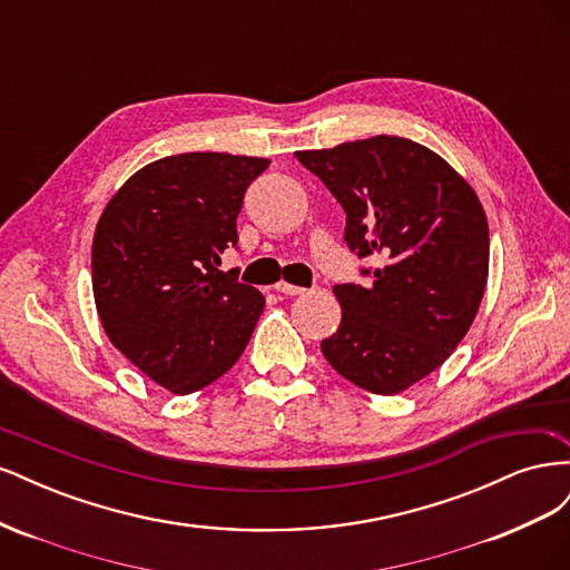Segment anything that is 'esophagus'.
Returning <instances> with one entry per match:
<instances>
[{"instance_id":"34e87169","label":"esophagus","mask_w":570,"mask_h":570,"mask_svg":"<svg viewBox=\"0 0 570 570\" xmlns=\"http://www.w3.org/2000/svg\"><path fill=\"white\" fill-rule=\"evenodd\" d=\"M275 292H281V295H289V297H295V295H304V287H297V285H289V283H285V281H281V283H275Z\"/></svg>"}]
</instances>
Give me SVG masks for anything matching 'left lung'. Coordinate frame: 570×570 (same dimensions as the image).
<instances>
[{
  "label": "left lung",
  "mask_w": 570,
  "mask_h": 570,
  "mask_svg": "<svg viewBox=\"0 0 570 570\" xmlns=\"http://www.w3.org/2000/svg\"><path fill=\"white\" fill-rule=\"evenodd\" d=\"M295 157L347 214L344 239L377 256L373 283L335 285L340 327L321 352L373 394H400L442 366L473 325L490 271L475 189L440 154L396 135Z\"/></svg>",
  "instance_id": "1"
}]
</instances>
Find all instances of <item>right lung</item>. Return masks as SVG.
<instances>
[{"label":"right lung","mask_w":570,"mask_h":570,"mask_svg":"<svg viewBox=\"0 0 570 570\" xmlns=\"http://www.w3.org/2000/svg\"><path fill=\"white\" fill-rule=\"evenodd\" d=\"M262 157L187 151L142 166L101 212L92 239V295L114 347L170 394L228 373L266 299L220 254Z\"/></svg>","instance_id":"right-lung-1"}]
</instances>
